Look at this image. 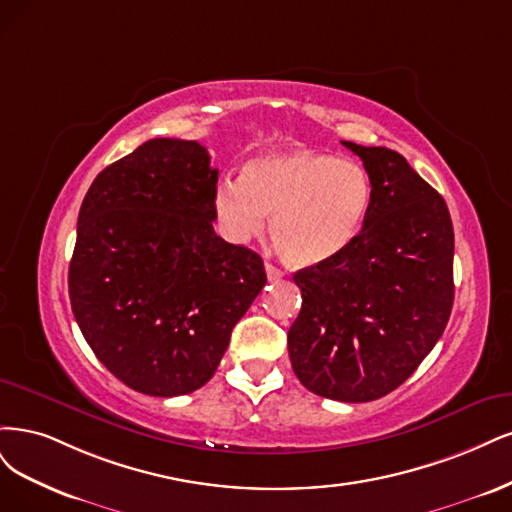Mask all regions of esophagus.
I'll return each instance as SVG.
<instances>
[{
	"label": "esophagus",
	"instance_id": "esophagus-1",
	"mask_svg": "<svg viewBox=\"0 0 512 512\" xmlns=\"http://www.w3.org/2000/svg\"><path fill=\"white\" fill-rule=\"evenodd\" d=\"M266 274H268L270 280H280V278L285 276V272L280 270V268H276V266H272V263H266Z\"/></svg>",
	"mask_w": 512,
	"mask_h": 512
}]
</instances>
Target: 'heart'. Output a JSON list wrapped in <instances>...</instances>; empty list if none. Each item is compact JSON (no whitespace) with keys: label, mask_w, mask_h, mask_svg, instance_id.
<instances>
[{"label":"heart","mask_w":512,"mask_h":512,"mask_svg":"<svg viewBox=\"0 0 512 512\" xmlns=\"http://www.w3.org/2000/svg\"><path fill=\"white\" fill-rule=\"evenodd\" d=\"M374 200L364 166L308 148L270 151L249 159L240 178L225 176L212 191V212L232 242L266 229L274 249L295 268L336 259L364 232Z\"/></svg>","instance_id":"b5f03b06"}]
</instances>
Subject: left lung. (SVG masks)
<instances>
[{"label":"left lung","mask_w":512,"mask_h":512,"mask_svg":"<svg viewBox=\"0 0 512 512\" xmlns=\"http://www.w3.org/2000/svg\"><path fill=\"white\" fill-rule=\"evenodd\" d=\"M342 144L372 178V208L342 255L293 274L302 308L287 344L308 391L370 402L398 389L447 327L455 238L442 195L400 153Z\"/></svg>","instance_id":"obj_1"}]
</instances>
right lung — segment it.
<instances>
[{"instance_id": "add662e5", "label": "right lung", "mask_w": 512, "mask_h": 512, "mask_svg": "<svg viewBox=\"0 0 512 512\" xmlns=\"http://www.w3.org/2000/svg\"><path fill=\"white\" fill-rule=\"evenodd\" d=\"M217 180L200 142L155 138L97 174L82 200L72 312L95 357L134 391L204 387L268 280L255 251L214 234Z\"/></svg>"}]
</instances>
